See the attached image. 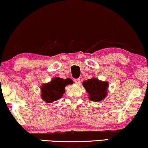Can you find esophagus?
<instances>
[{
    "mask_svg": "<svg viewBox=\"0 0 148 148\" xmlns=\"http://www.w3.org/2000/svg\"><path fill=\"white\" fill-rule=\"evenodd\" d=\"M74 82L76 84H79L81 83V81H80V79H76L74 80Z\"/></svg>",
    "mask_w": 148,
    "mask_h": 148,
    "instance_id": "esophagus-1",
    "label": "esophagus"
}]
</instances>
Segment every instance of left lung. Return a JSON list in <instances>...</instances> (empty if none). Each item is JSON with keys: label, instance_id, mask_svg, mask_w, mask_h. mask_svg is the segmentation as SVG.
Instances as JSON below:
<instances>
[{"label": "left lung", "instance_id": "obj_1", "mask_svg": "<svg viewBox=\"0 0 148 148\" xmlns=\"http://www.w3.org/2000/svg\"><path fill=\"white\" fill-rule=\"evenodd\" d=\"M83 86L88 93L89 99L94 102H100L107 96L108 83L102 82L97 78L88 79L83 82Z\"/></svg>", "mask_w": 148, "mask_h": 148}]
</instances>
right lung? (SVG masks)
<instances>
[{"label":"right lung","mask_w":148,"mask_h":148,"mask_svg":"<svg viewBox=\"0 0 148 148\" xmlns=\"http://www.w3.org/2000/svg\"><path fill=\"white\" fill-rule=\"evenodd\" d=\"M73 81L71 79H63L62 78L55 77L51 82L42 84L41 86V96L42 100L46 103H52L61 98L65 92V86L72 84Z\"/></svg>","instance_id":"1"}]
</instances>
